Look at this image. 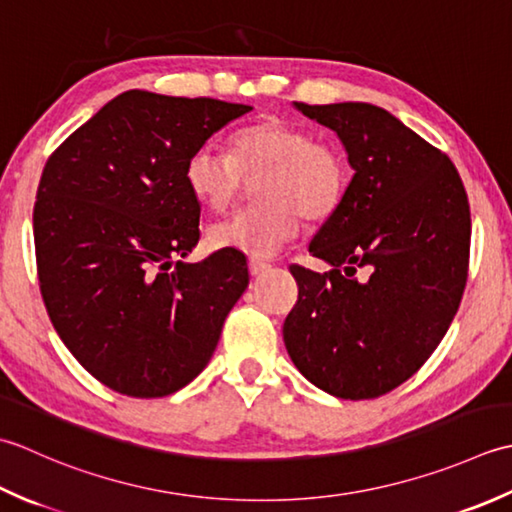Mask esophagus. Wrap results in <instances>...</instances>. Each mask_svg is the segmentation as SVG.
<instances>
[{
    "mask_svg": "<svg viewBox=\"0 0 512 512\" xmlns=\"http://www.w3.org/2000/svg\"><path fill=\"white\" fill-rule=\"evenodd\" d=\"M271 265L269 263H263V260H249V274L252 276H263L265 271H269Z\"/></svg>",
    "mask_w": 512,
    "mask_h": 512,
    "instance_id": "obj_1",
    "label": "esophagus"
}]
</instances>
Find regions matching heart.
Instances as JSON below:
<instances>
[{
    "label": "heart",
    "instance_id": "1",
    "mask_svg": "<svg viewBox=\"0 0 512 512\" xmlns=\"http://www.w3.org/2000/svg\"><path fill=\"white\" fill-rule=\"evenodd\" d=\"M258 179L256 198L263 205L238 212L207 232L210 245L223 252L276 256L300 232V214L322 221L338 210L347 192V163L329 143L283 119H265L238 130L232 156L201 145L185 161L183 179L198 203L212 212L227 210L243 179Z\"/></svg>",
    "mask_w": 512,
    "mask_h": 512
}]
</instances>
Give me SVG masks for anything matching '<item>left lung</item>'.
I'll use <instances>...</instances> for the list:
<instances>
[{
	"label": "left lung",
	"mask_w": 512,
	"mask_h": 512,
	"mask_svg": "<svg viewBox=\"0 0 512 512\" xmlns=\"http://www.w3.org/2000/svg\"><path fill=\"white\" fill-rule=\"evenodd\" d=\"M294 108L338 134L353 176L309 243L331 269L291 267L300 291L285 347L318 389L378 398L429 360L460 307L466 190L451 159L387 110L362 101ZM358 268L368 276L358 279Z\"/></svg>",
	"instance_id": "1"
}]
</instances>
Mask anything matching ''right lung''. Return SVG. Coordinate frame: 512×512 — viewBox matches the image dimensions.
<instances>
[{"label":"right lung","mask_w":512,"mask_h":512,"mask_svg":"<svg viewBox=\"0 0 512 512\" xmlns=\"http://www.w3.org/2000/svg\"><path fill=\"white\" fill-rule=\"evenodd\" d=\"M252 106L128 90L52 152L33 214L41 296L72 356L112 391L163 398L201 373L249 285L247 260L196 247L185 161Z\"/></svg>","instance_id":"right-lung-1"}]
</instances>
